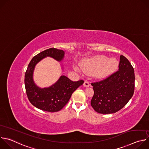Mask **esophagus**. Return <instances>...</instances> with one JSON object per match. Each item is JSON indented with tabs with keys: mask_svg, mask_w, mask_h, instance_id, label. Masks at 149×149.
Masks as SVG:
<instances>
[{
	"mask_svg": "<svg viewBox=\"0 0 149 149\" xmlns=\"http://www.w3.org/2000/svg\"><path fill=\"white\" fill-rule=\"evenodd\" d=\"M83 86L85 87H88L90 86V84L87 81H85L83 84Z\"/></svg>",
	"mask_w": 149,
	"mask_h": 149,
	"instance_id": "esophagus-1",
	"label": "esophagus"
}]
</instances>
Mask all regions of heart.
Here are the masks:
<instances>
[{
  "instance_id": "b5f03b06",
  "label": "heart",
  "mask_w": 149,
  "mask_h": 149,
  "mask_svg": "<svg viewBox=\"0 0 149 149\" xmlns=\"http://www.w3.org/2000/svg\"><path fill=\"white\" fill-rule=\"evenodd\" d=\"M119 62L116 58H109L104 55L85 59L80 62V67L74 66V69L78 72L82 70L86 74H93L97 78H104L114 72L118 67Z\"/></svg>"
}]
</instances>
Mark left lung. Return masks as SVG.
<instances>
[{
  "instance_id": "8db88e82",
  "label": "left lung",
  "mask_w": 149,
  "mask_h": 149,
  "mask_svg": "<svg viewBox=\"0 0 149 149\" xmlns=\"http://www.w3.org/2000/svg\"><path fill=\"white\" fill-rule=\"evenodd\" d=\"M134 70L129 61L120 56L118 71L103 81L92 83L94 95L91 105L100 114L116 113L132 97L134 90Z\"/></svg>"
}]
</instances>
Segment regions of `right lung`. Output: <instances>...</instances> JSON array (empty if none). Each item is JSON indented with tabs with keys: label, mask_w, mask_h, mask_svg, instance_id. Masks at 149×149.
<instances>
[{
	"label": "right lung",
	"mask_w": 149,
	"mask_h": 149,
	"mask_svg": "<svg viewBox=\"0 0 149 149\" xmlns=\"http://www.w3.org/2000/svg\"><path fill=\"white\" fill-rule=\"evenodd\" d=\"M47 57H51L58 62H62L65 57V52L56 48H49L35 56L28 65L25 75V85L27 96L31 103L35 107L48 112L61 110L68 102L72 93L84 83L80 80L74 82L65 75L51 86L40 88L35 84L33 72L38 63ZM62 70L63 65L61 64Z\"/></svg>",
	"instance_id": "obj_1"
}]
</instances>
